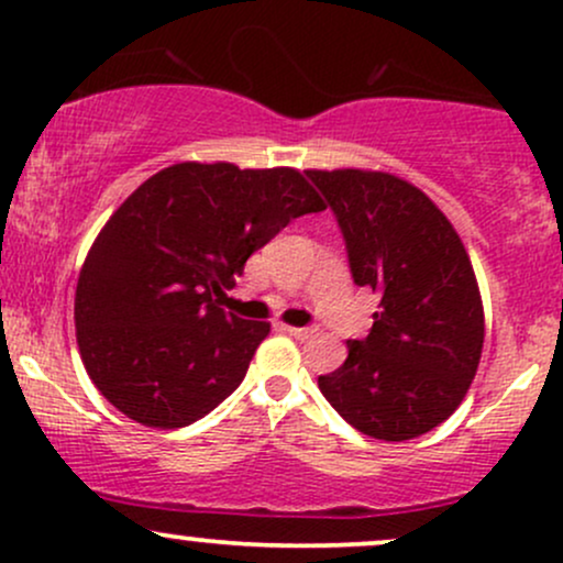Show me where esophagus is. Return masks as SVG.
<instances>
[{"instance_id": "esophagus-1", "label": "esophagus", "mask_w": 563, "mask_h": 563, "mask_svg": "<svg viewBox=\"0 0 563 563\" xmlns=\"http://www.w3.org/2000/svg\"><path fill=\"white\" fill-rule=\"evenodd\" d=\"M283 331L286 333H290L294 335V339H309V335H314L318 333V328H296V325H283Z\"/></svg>"}]
</instances>
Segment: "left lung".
I'll use <instances>...</instances> for the list:
<instances>
[{
	"instance_id": "left-lung-1",
	"label": "left lung",
	"mask_w": 563,
	"mask_h": 563,
	"mask_svg": "<svg viewBox=\"0 0 563 563\" xmlns=\"http://www.w3.org/2000/svg\"><path fill=\"white\" fill-rule=\"evenodd\" d=\"M344 232L357 286L380 296L365 339L346 341L322 397L373 439L405 442L448 421L482 360L484 307L461 235L402 177L309 169Z\"/></svg>"
}]
</instances>
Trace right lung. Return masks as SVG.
<instances>
[{"label":"right lung","mask_w":563,"mask_h":563,"mask_svg":"<svg viewBox=\"0 0 563 563\" xmlns=\"http://www.w3.org/2000/svg\"><path fill=\"white\" fill-rule=\"evenodd\" d=\"M322 209L290 166L183 161L145 179L95 238L76 283V341L97 391L151 429L214 410L269 333L219 299L256 249Z\"/></svg>","instance_id":"right-lung-1"}]
</instances>
